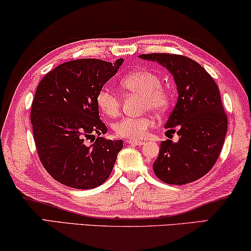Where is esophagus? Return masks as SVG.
<instances>
[{
	"label": "esophagus",
	"mask_w": 251,
	"mask_h": 251,
	"mask_svg": "<svg viewBox=\"0 0 251 251\" xmlns=\"http://www.w3.org/2000/svg\"><path fill=\"white\" fill-rule=\"evenodd\" d=\"M127 142H128L129 144H132V146H139V147L143 146L144 144L143 141H137V140H128Z\"/></svg>",
	"instance_id": "34e87169"
}]
</instances>
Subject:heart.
<instances>
[{
  "mask_svg": "<svg viewBox=\"0 0 251 251\" xmlns=\"http://www.w3.org/2000/svg\"><path fill=\"white\" fill-rule=\"evenodd\" d=\"M123 89L144 97L143 108L154 112H165L172 102V95L161 86V78L157 74L148 70H136L122 79ZM97 104L108 117H116L121 110V100L117 93L108 87L101 89L97 95ZM151 117L130 118L126 117L115 124V133L125 139L136 140L147 135L148 130L153 126Z\"/></svg>",
  "mask_w": 251,
  "mask_h": 251,
  "instance_id": "1",
  "label": "heart"
}]
</instances>
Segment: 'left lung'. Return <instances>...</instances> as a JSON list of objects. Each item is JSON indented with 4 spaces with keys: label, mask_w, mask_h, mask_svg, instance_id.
Wrapping results in <instances>:
<instances>
[{
    "label": "left lung",
    "mask_w": 251,
    "mask_h": 251,
    "mask_svg": "<svg viewBox=\"0 0 251 251\" xmlns=\"http://www.w3.org/2000/svg\"><path fill=\"white\" fill-rule=\"evenodd\" d=\"M140 58L165 67L174 77L178 93L165 128H168L167 133L177 129L179 140L162 141L153 162L154 174L167 184L197 181L213 168L226 135L227 117L217 84L188 56L151 53L141 54Z\"/></svg>",
    "instance_id": "left-lung-1"
}]
</instances>
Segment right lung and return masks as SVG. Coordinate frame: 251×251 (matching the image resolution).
<instances>
[{
	"label": "right lung",
	"mask_w": 251,
	"mask_h": 251,
	"mask_svg": "<svg viewBox=\"0 0 251 251\" xmlns=\"http://www.w3.org/2000/svg\"><path fill=\"white\" fill-rule=\"evenodd\" d=\"M123 61L73 60L38 84L30 111L35 144L42 165L63 185L93 189L112 172L123 141L100 136L108 129L99 116L97 95ZM92 137L96 142L89 146L86 141Z\"/></svg>",
	"instance_id": "1"
}]
</instances>
